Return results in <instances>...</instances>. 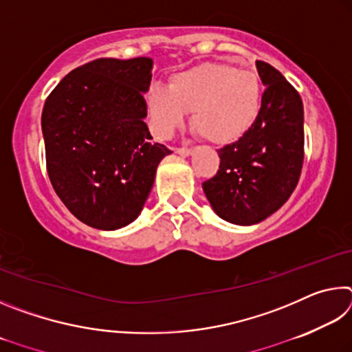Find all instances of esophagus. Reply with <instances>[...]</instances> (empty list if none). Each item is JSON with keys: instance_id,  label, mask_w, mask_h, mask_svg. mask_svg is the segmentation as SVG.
<instances>
[{"instance_id": "obj_1", "label": "esophagus", "mask_w": 352, "mask_h": 352, "mask_svg": "<svg viewBox=\"0 0 352 352\" xmlns=\"http://www.w3.org/2000/svg\"><path fill=\"white\" fill-rule=\"evenodd\" d=\"M195 151L194 147H177L175 152L178 155H183V157H189V155H192V152Z\"/></svg>"}]
</instances>
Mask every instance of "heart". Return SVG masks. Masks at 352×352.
<instances>
[{
    "instance_id": "b5f03b06",
    "label": "heart",
    "mask_w": 352,
    "mask_h": 352,
    "mask_svg": "<svg viewBox=\"0 0 352 352\" xmlns=\"http://www.w3.org/2000/svg\"><path fill=\"white\" fill-rule=\"evenodd\" d=\"M261 80L254 71L228 63H204L172 76L170 85H153L146 94L148 126L169 140L194 111V129L214 144L242 138L259 118Z\"/></svg>"
}]
</instances>
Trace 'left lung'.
<instances>
[{"label": "left lung", "mask_w": 352, "mask_h": 352, "mask_svg": "<svg viewBox=\"0 0 352 352\" xmlns=\"http://www.w3.org/2000/svg\"><path fill=\"white\" fill-rule=\"evenodd\" d=\"M265 90L259 118L237 140L219 148L217 174L204 182L219 217L254 225L278 211L296 188L305 162V115L300 94L272 65L256 60Z\"/></svg>", "instance_id": "1"}]
</instances>
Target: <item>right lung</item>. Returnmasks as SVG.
I'll list each match as a JSON object with an SVG mask.
<instances>
[{
	"label": "right lung",
	"instance_id": "add662e5",
	"mask_svg": "<svg viewBox=\"0 0 352 352\" xmlns=\"http://www.w3.org/2000/svg\"><path fill=\"white\" fill-rule=\"evenodd\" d=\"M152 58H96L71 71L41 113L46 170L80 222L118 230L140 216L170 151L152 142L144 93Z\"/></svg>",
	"mask_w": 352,
	"mask_h": 352
}]
</instances>
